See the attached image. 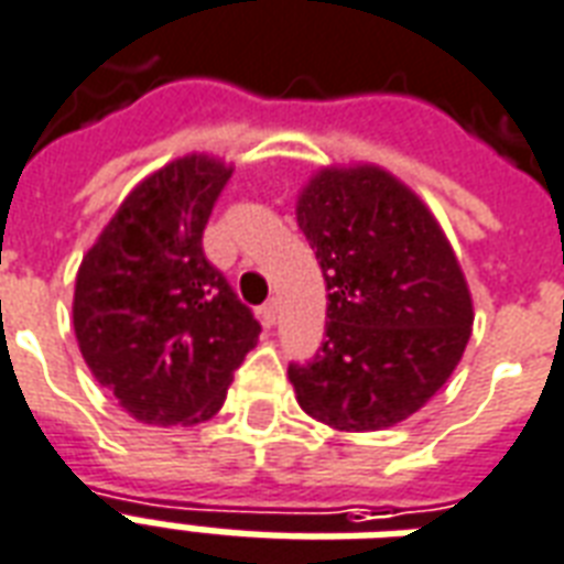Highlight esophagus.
Instances as JSON below:
<instances>
[{"mask_svg": "<svg viewBox=\"0 0 564 564\" xmlns=\"http://www.w3.org/2000/svg\"><path fill=\"white\" fill-rule=\"evenodd\" d=\"M278 311H281V307H278V299L265 301L263 307H260V319H263L265 328H272L274 322H278Z\"/></svg>", "mask_w": 564, "mask_h": 564, "instance_id": "1", "label": "esophagus"}]
</instances>
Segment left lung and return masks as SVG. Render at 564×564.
I'll list each match as a JSON object with an SVG mask.
<instances>
[{
  "instance_id": "1",
  "label": "left lung",
  "mask_w": 564,
  "mask_h": 564,
  "mask_svg": "<svg viewBox=\"0 0 564 564\" xmlns=\"http://www.w3.org/2000/svg\"><path fill=\"white\" fill-rule=\"evenodd\" d=\"M328 290L325 343L290 364L301 411L378 432L435 397L473 330L462 265L432 209L369 162L319 167L295 204Z\"/></svg>"
}]
</instances>
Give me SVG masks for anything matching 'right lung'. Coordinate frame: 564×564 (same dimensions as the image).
Listing matches in <instances>:
<instances>
[{
	"instance_id": "obj_1",
	"label": "right lung",
	"mask_w": 564,
	"mask_h": 564,
	"mask_svg": "<svg viewBox=\"0 0 564 564\" xmlns=\"http://www.w3.org/2000/svg\"><path fill=\"white\" fill-rule=\"evenodd\" d=\"M234 174L188 153L132 188L82 257L73 330L91 376L139 423L195 425L225 405L260 322L204 257V227Z\"/></svg>"
}]
</instances>
